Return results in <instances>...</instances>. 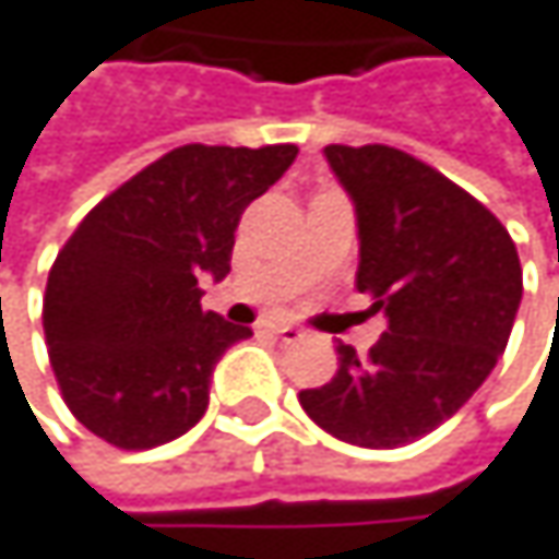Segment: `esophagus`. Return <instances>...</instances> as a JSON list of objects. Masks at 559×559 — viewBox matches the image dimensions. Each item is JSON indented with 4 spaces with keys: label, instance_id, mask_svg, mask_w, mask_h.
<instances>
[{
    "label": "esophagus",
    "instance_id": "esophagus-1",
    "mask_svg": "<svg viewBox=\"0 0 559 559\" xmlns=\"http://www.w3.org/2000/svg\"><path fill=\"white\" fill-rule=\"evenodd\" d=\"M271 334H274L277 341H285V344H298V341H305V337H308L301 328H274Z\"/></svg>",
    "mask_w": 559,
    "mask_h": 559
}]
</instances>
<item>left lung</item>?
Masks as SVG:
<instances>
[{
	"mask_svg": "<svg viewBox=\"0 0 559 559\" xmlns=\"http://www.w3.org/2000/svg\"><path fill=\"white\" fill-rule=\"evenodd\" d=\"M324 156L357 209V292L386 331L367 357L341 344L334 380L298 400L341 442L400 449L452 419L504 354L518 248L475 195L396 146L331 143Z\"/></svg>",
	"mask_w": 559,
	"mask_h": 559,
	"instance_id": "left-lung-1",
	"label": "left lung"
}]
</instances>
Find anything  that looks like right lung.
Wrapping results in <instances>:
<instances>
[{"label":"right lung","mask_w":559,"mask_h":559,"mask_svg":"<svg viewBox=\"0 0 559 559\" xmlns=\"http://www.w3.org/2000/svg\"><path fill=\"white\" fill-rule=\"evenodd\" d=\"M295 156V143L176 146L84 215L48 271L41 324L87 432L140 452L202 419L218 357L251 328L202 311L199 282L228 274L241 212Z\"/></svg>","instance_id":"1"}]
</instances>
